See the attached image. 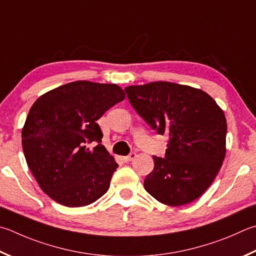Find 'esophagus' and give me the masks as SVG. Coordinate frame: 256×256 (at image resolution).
Instances as JSON below:
<instances>
[{"label": "esophagus", "instance_id": "1", "mask_svg": "<svg viewBox=\"0 0 256 256\" xmlns=\"http://www.w3.org/2000/svg\"><path fill=\"white\" fill-rule=\"evenodd\" d=\"M136 156V153H133V152H132V153H130L128 156H123L122 159H123V161H124V162H128V161H132Z\"/></svg>", "mask_w": 256, "mask_h": 256}]
</instances>
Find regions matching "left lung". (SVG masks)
<instances>
[{
  "label": "left lung",
  "mask_w": 256,
  "mask_h": 256,
  "mask_svg": "<svg viewBox=\"0 0 256 256\" xmlns=\"http://www.w3.org/2000/svg\"><path fill=\"white\" fill-rule=\"evenodd\" d=\"M138 114L166 134V156H153L144 180L146 192L168 206H182L206 192L226 154L227 123L212 97L198 88L153 82L125 88Z\"/></svg>",
  "instance_id": "left-lung-1"
}]
</instances>
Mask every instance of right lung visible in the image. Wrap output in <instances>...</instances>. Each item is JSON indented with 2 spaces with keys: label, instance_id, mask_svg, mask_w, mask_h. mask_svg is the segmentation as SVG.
Instances as JSON below:
<instances>
[{
  "label": "right lung",
  "instance_id": "right-lung-1",
  "mask_svg": "<svg viewBox=\"0 0 256 256\" xmlns=\"http://www.w3.org/2000/svg\"><path fill=\"white\" fill-rule=\"evenodd\" d=\"M125 98L115 84L78 80L34 102L22 128L28 166L44 194L67 207L90 205L108 192L118 164L96 123ZM97 142L94 148L89 144Z\"/></svg>",
  "mask_w": 256,
  "mask_h": 256
}]
</instances>
